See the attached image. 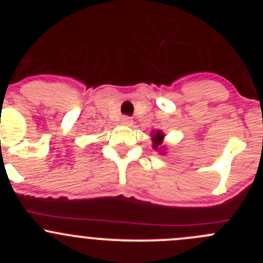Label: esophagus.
Masks as SVG:
<instances>
[{
    "instance_id": "obj_1",
    "label": "esophagus",
    "mask_w": 263,
    "mask_h": 263,
    "mask_svg": "<svg viewBox=\"0 0 263 263\" xmlns=\"http://www.w3.org/2000/svg\"><path fill=\"white\" fill-rule=\"evenodd\" d=\"M132 123H134V119L129 118V117H122L121 118V124L122 126H132Z\"/></svg>"
}]
</instances>
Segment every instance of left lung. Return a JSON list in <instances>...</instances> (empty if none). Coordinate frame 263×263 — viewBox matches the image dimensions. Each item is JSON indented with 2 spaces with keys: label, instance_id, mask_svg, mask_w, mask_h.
I'll use <instances>...</instances> for the list:
<instances>
[{
  "label": "left lung",
  "instance_id": "8db88e82",
  "mask_svg": "<svg viewBox=\"0 0 263 263\" xmlns=\"http://www.w3.org/2000/svg\"><path fill=\"white\" fill-rule=\"evenodd\" d=\"M151 142H153V148L155 151H159L160 154H165V145L163 144L164 141V137H165V135H164L163 131H160V129H156V131H153L151 132Z\"/></svg>",
  "mask_w": 263,
  "mask_h": 263
}]
</instances>
